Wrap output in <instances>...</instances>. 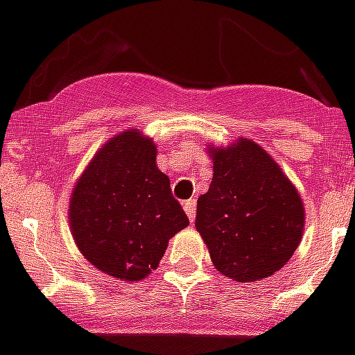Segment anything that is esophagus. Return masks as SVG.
Wrapping results in <instances>:
<instances>
[{"instance_id":"esophagus-1","label":"esophagus","mask_w":355,"mask_h":355,"mask_svg":"<svg viewBox=\"0 0 355 355\" xmlns=\"http://www.w3.org/2000/svg\"><path fill=\"white\" fill-rule=\"evenodd\" d=\"M183 208H184V211H187V215H189L190 223H193V219H196V199H189V201H184Z\"/></svg>"}]
</instances>
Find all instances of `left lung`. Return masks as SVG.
<instances>
[{
    "mask_svg": "<svg viewBox=\"0 0 355 355\" xmlns=\"http://www.w3.org/2000/svg\"><path fill=\"white\" fill-rule=\"evenodd\" d=\"M210 189L198 199L196 228L215 269L237 282L271 277L302 241L304 202L268 150L248 138L208 148Z\"/></svg>",
    "mask_w": 355,
    "mask_h": 355,
    "instance_id": "obj_1",
    "label": "left lung"
}]
</instances>
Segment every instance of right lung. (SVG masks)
Listing matches in <instances>:
<instances>
[{
	"label": "right lung",
	"instance_id": "right-lung-1",
	"mask_svg": "<svg viewBox=\"0 0 355 355\" xmlns=\"http://www.w3.org/2000/svg\"><path fill=\"white\" fill-rule=\"evenodd\" d=\"M69 226L83 255L109 277L136 282L157 268L189 217L157 168L153 140L129 129L100 148L71 192Z\"/></svg>",
	"mask_w": 355,
	"mask_h": 355
}]
</instances>
